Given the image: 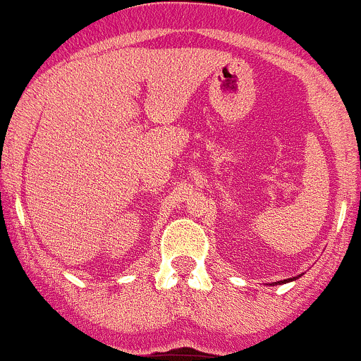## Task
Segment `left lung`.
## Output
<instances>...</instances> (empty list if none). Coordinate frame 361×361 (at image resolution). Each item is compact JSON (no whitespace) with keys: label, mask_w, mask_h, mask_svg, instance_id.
<instances>
[{"label":"left lung","mask_w":361,"mask_h":361,"mask_svg":"<svg viewBox=\"0 0 361 361\" xmlns=\"http://www.w3.org/2000/svg\"><path fill=\"white\" fill-rule=\"evenodd\" d=\"M298 277L300 276H297V277H291V279H284V281H277V283H274L277 286V284H286V283H291V281H297Z\"/></svg>","instance_id":"8db88e82"}]
</instances>
